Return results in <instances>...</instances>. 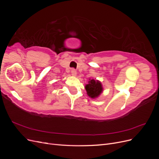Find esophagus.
Returning <instances> with one entry per match:
<instances>
[{
	"instance_id": "1",
	"label": "esophagus",
	"mask_w": 159,
	"mask_h": 159,
	"mask_svg": "<svg viewBox=\"0 0 159 159\" xmlns=\"http://www.w3.org/2000/svg\"><path fill=\"white\" fill-rule=\"evenodd\" d=\"M71 75H75L76 74H77V71H76V70L75 69H71Z\"/></svg>"
}]
</instances>
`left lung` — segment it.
<instances>
[{"label":"left lung","instance_id":"1","mask_svg":"<svg viewBox=\"0 0 159 159\" xmlns=\"http://www.w3.org/2000/svg\"><path fill=\"white\" fill-rule=\"evenodd\" d=\"M85 89L87 91L88 95L91 98L98 97L103 91L101 82L94 80H91L89 81V84L85 85Z\"/></svg>","mask_w":159,"mask_h":159}]
</instances>
